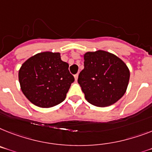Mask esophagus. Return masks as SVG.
I'll list each match as a JSON object with an SVG mask.
<instances>
[{
    "label": "esophagus",
    "mask_w": 152,
    "mask_h": 152,
    "mask_svg": "<svg viewBox=\"0 0 152 152\" xmlns=\"http://www.w3.org/2000/svg\"><path fill=\"white\" fill-rule=\"evenodd\" d=\"M77 77H78V74H77V75H75V81H77Z\"/></svg>",
    "instance_id": "1"
}]
</instances>
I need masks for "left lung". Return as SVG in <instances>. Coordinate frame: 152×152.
Segmentation results:
<instances>
[{
    "label": "left lung",
    "mask_w": 152,
    "mask_h": 152,
    "mask_svg": "<svg viewBox=\"0 0 152 152\" xmlns=\"http://www.w3.org/2000/svg\"><path fill=\"white\" fill-rule=\"evenodd\" d=\"M85 67L77 82L91 105L106 107L116 103L125 94L130 71L118 56L105 50L87 52L82 55Z\"/></svg>",
    "instance_id": "8db88e82"
}]
</instances>
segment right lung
<instances>
[{
  "mask_svg": "<svg viewBox=\"0 0 152 152\" xmlns=\"http://www.w3.org/2000/svg\"><path fill=\"white\" fill-rule=\"evenodd\" d=\"M60 53H39L22 64L18 71L22 91L35 106L50 108L62 102L75 77Z\"/></svg>",
  "mask_w": 152,
  "mask_h": 152,
  "instance_id": "1",
  "label": "right lung"
}]
</instances>
